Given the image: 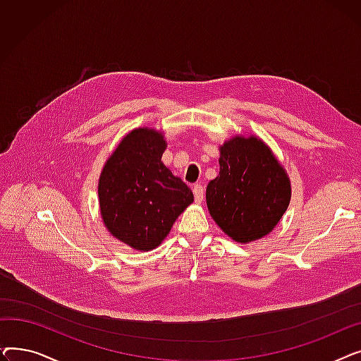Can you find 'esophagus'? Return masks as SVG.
<instances>
[{
    "instance_id": "esophagus-1",
    "label": "esophagus",
    "mask_w": 361,
    "mask_h": 361,
    "mask_svg": "<svg viewBox=\"0 0 361 361\" xmlns=\"http://www.w3.org/2000/svg\"><path fill=\"white\" fill-rule=\"evenodd\" d=\"M193 195H195L196 203H202L203 197H204V187L202 184H196L193 187Z\"/></svg>"
}]
</instances>
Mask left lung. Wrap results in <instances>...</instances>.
<instances>
[{
  "label": "left lung",
  "instance_id": "obj_1",
  "mask_svg": "<svg viewBox=\"0 0 361 361\" xmlns=\"http://www.w3.org/2000/svg\"><path fill=\"white\" fill-rule=\"evenodd\" d=\"M291 200V181L272 149L255 135L219 146V174L206 187V204L219 228L240 244L268 235Z\"/></svg>",
  "mask_w": 361,
  "mask_h": 361
}]
</instances>
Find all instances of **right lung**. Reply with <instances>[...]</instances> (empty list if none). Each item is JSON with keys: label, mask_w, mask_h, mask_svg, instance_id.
Masks as SVG:
<instances>
[{"label": "right lung", "mask_w": 361, "mask_h": 361, "mask_svg": "<svg viewBox=\"0 0 361 361\" xmlns=\"http://www.w3.org/2000/svg\"><path fill=\"white\" fill-rule=\"evenodd\" d=\"M165 133L128 131L106 159L98 183L99 211L108 233L137 252H150L193 203V193L161 161Z\"/></svg>", "instance_id": "obj_1"}]
</instances>
